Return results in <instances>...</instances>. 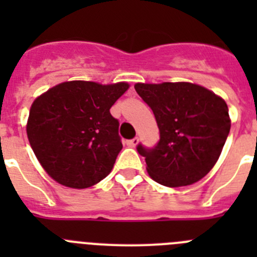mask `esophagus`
<instances>
[{
    "instance_id": "1",
    "label": "esophagus",
    "mask_w": 257,
    "mask_h": 257,
    "mask_svg": "<svg viewBox=\"0 0 257 257\" xmlns=\"http://www.w3.org/2000/svg\"><path fill=\"white\" fill-rule=\"evenodd\" d=\"M138 144H139V139H138V138H134V139H131L127 142V145H128L130 148H135Z\"/></svg>"
}]
</instances>
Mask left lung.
Wrapping results in <instances>:
<instances>
[{
	"mask_svg": "<svg viewBox=\"0 0 257 257\" xmlns=\"http://www.w3.org/2000/svg\"><path fill=\"white\" fill-rule=\"evenodd\" d=\"M160 128L153 149L138 145L149 176L165 187L192 185L205 178L230 131L228 105L208 88L190 82L136 83Z\"/></svg>",
	"mask_w": 257,
	"mask_h": 257,
	"instance_id": "8db88e82",
	"label": "left lung"
}]
</instances>
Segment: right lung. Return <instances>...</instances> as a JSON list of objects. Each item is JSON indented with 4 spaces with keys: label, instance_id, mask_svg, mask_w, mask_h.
Returning a JSON list of instances; mask_svg holds the SVG:
<instances>
[{
    "label": "right lung",
    "instance_id": "add662e5",
    "mask_svg": "<svg viewBox=\"0 0 257 257\" xmlns=\"http://www.w3.org/2000/svg\"><path fill=\"white\" fill-rule=\"evenodd\" d=\"M128 87L127 82L67 81L36 97L27 135L50 178L85 189L108 176L122 149L119 123L109 109Z\"/></svg>",
    "mask_w": 257,
    "mask_h": 257
}]
</instances>
